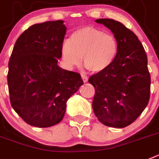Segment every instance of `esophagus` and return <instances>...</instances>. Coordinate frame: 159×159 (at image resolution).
Listing matches in <instances>:
<instances>
[{"label": "esophagus", "mask_w": 159, "mask_h": 159, "mask_svg": "<svg viewBox=\"0 0 159 159\" xmlns=\"http://www.w3.org/2000/svg\"><path fill=\"white\" fill-rule=\"evenodd\" d=\"M81 77H82L83 79V81L84 83L88 82V77L86 76V75H81Z\"/></svg>", "instance_id": "34e87169"}]
</instances>
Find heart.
<instances>
[{
	"label": "heart",
	"mask_w": 159,
	"mask_h": 159,
	"mask_svg": "<svg viewBox=\"0 0 159 159\" xmlns=\"http://www.w3.org/2000/svg\"><path fill=\"white\" fill-rule=\"evenodd\" d=\"M119 50L116 38L93 27L76 30L61 44V56L69 67L83 64L89 71L106 70L114 62Z\"/></svg>",
	"instance_id": "1"
}]
</instances>
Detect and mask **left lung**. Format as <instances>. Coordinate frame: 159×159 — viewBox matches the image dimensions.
Listing matches in <instances>:
<instances>
[{"label":"left lung","mask_w":159,"mask_h":159,"mask_svg":"<svg viewBox=\"0 0 159 159\" xmlns=\"http://www.w3.org/2000/svg\"><path fill=\"white\" fill-rule=\"evenodd\" d=\"M96 22L112 31L119 50L111 66L89 77V82L95 88L93 109L105 125L125 128L149 103L151 80L147 55L137 36L124 24L109 18Z\"/></svg>","instance_id":"obj_1"}]
</instances>
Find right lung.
I'll use <instances>...</instances> for the list:
<instances>
[{"label":"right lung","mask_w":159,"mask_h":159,"mask_svg":"<svg viewBox=\"0 0 159 159\" xmlns=\"http://www.w3.org/2000/svg\"><path fill=\"white\" fill-rule=\"evenodd\" d=\"M66 32L62 20L34 24L14 44L7 75L10 104L29 125L61 122L66 101L84 84L79 73L57 66Z\"/></svg>","instance_id":"add662e5"}]
</instances>
